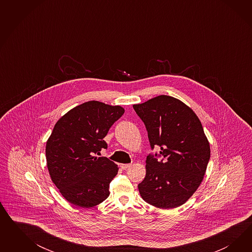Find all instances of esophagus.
<instances>
[{
    "label": "esophagus",
    "mask_w": 252,
    "mask_h": 252,
    "mask_svg": "<svg viewBox=\"0 0 252 252\" xmlns=\"http://www.w3.org/2000/svg\"><path fill=\"white\" fill-rule=\"evenodd\" d=\"M131 165H132L131 163H126V164H124V163H121V164H120V167H121V169H123V170H126V169L129 168L130 166H131Z\"/></svg>",
    "instance_id": "1"
}]
</instances>
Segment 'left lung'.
<instances>
[{
    "label": "left lung",
    "mask_w": 252,
    "mask_h": 252,
    "mask_svg": "<svg viewBox=\"0 0 252 252\" xmlns=\"http://www.w3.org/2000/svg\"><path fill=\"white\" fill-rule=\"evenodd\" d=\"M133 108L145 125L152 149L160 148L158 155L147 156L145 178L137 186L140 196L160 209L183 205L203 180L211 157L201 123L191 108L167 95Z\"/></svg>",
    "instance_id": "obj_1"
}]
</instances>
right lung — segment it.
<instances>
[{"label": "right lung", "mask_w": 252, "mask_h": 252, "mask_svg": "<svg viewBox=\"0 0 252 252\" xmlns=\"http://www.w3.org/2000/svg\"><path fill=\"white\" fill-rule=\"evenodd\" d=\"M124 113L123 107L91 100L71 109L55 124L46 143L47 167L70 203L92 208L109 197L118 166L95 155L107 149L103 138Z\"/></svg>", "instance_id": "obj_1"}]
</instances>
